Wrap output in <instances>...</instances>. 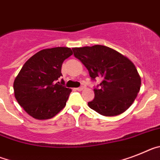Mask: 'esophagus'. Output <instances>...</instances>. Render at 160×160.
<instances>
[{"label":"esophagus","mask_w":160,"mask_h":160,"mask_svg":"<svg viewBox=\"0 0 160 160\" xmlns=\"http://www.w3.org/2000/svg\"><path fill=\"white\" fill-rule=\"evenodd\" d=\"M84 88V86H81V87H79V88H76V89L77 90V91H82Z\"/></svg>","instance_id":"esophagus-1"}]
</instances>
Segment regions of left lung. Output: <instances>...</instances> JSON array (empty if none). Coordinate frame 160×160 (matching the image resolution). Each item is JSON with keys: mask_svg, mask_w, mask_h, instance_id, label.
<instances>
[{"mask_svg": "<svg viewBox=\"0 0 160 160\" xmlns=\"http://www.w3.org/2000/svg\"><path fill=\"white\" fill-rule=\"evenodd\" d=\"M72 51L88 69L92 80H102L94 88V99L88 103L92 109L111 117L130 108L140 90L141 78L128 58L101 45L76 47Z\"/></svg>", "mask_w": 160, "mask_h": 160, "instance_id": "1", "label": "left lung"}]
</instances>
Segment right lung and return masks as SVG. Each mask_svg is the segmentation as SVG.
<instances>
[{
  "label": "right lung",
  "instance_id": "right-lung-1",
  "mask_svg": "<svg viewBox=\"0 0 160 160\" xmlns=\"http://www.w3.org/2000/svg\"><path fill=\"white\" fill-rule=\"evenodd\" d=\"M72 53L68 47L42 50L26 61L15 78V98L34 118H51L66 105L72 90L59 79L63 61Z\"/></svg>",
  "mask_w": 160,
  "mask_h": 160
}]
</instances>
